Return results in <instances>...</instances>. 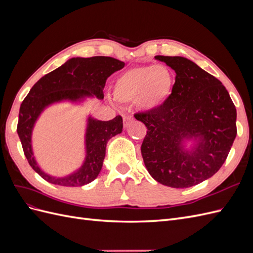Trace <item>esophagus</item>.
Segmentation results:
<instances>
[{"label": "esophagus", "mask_w": 253, "mask_h": 253, "mask_svg": "<svg viewBox=\"0 0 253 253\" xmlns=\"http://www.w3.org/2000/svg\"><path fill=\"white\" fill-rule=\"evenodd\" d=\"M133 121H134V117L132 116V115H125V116H124V126L126 127Z\"/></svg>", "instance_id": "1"}]
</instances>
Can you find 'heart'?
<instances>
[{"label": "heart", "mask_w": 253, "mask_h": 253, "mask_svg": "<svg viewBox=\"0 0 253 253\" xmlns=\"http://www.w3.org/2000/svg\"><path fill=\"white\" fill-rule=\"evenodd\" d=\"M173 84V75L166 65H141L121 73L114 82L113 93L119 102L137 100L140 109L155 111L170 96Z\"/></svg>", "instance_id": "obj_1"}]
</instances>
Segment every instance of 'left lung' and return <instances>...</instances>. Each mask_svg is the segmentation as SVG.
Masks as SVG:
<instances>
[{"instance_id": "obj_1", "label": "left lung", "mask_w": 253, "mask_h": 253, "mask_svg": "<svg viewBox=\"0 0 253 253\" xmlns=\"http://www.w3.org/2000/svg\"><path fill=\"white\" fill-rule=\"evenodd\" d=\"M175 71L171 95L155 111L135 114L148 131L143 163L156 181L189 188L223 166L236 137V109L221 82L183 57L156 56ZM193 139L192 149L185 140Z\"/></svg>"}]
</instances>
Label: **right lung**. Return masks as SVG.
I'll return each instance as SVG.
<instances>
[{
	"label": "right lung",
	"mask_w": 253,
	"mask_h": 253,
	"mask_svg": "<svg viewBox=\"0 0 253 253\" xmlns=\"http://www.w3.org/2000/svg\"><path fill=\"white\" fill-rule=\"evenodd\" d=\"M126 65L112 57L72 58L38 81L23 100L17 132L23 151L30 167L43 179L53 185L81 187L93 181L100 173L105 157L106 143L115 135L122 132V117L109 121L87 119L85 133V160L79 169L65 177H53L43 172L38 166L32 147V134L37 119L52 103L60 101H82L86 97L103 99L106 79Z\"/></svg>",
	"instance_id": "1"
}]
</instances>
